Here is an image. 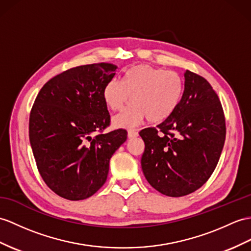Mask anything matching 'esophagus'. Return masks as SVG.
Here are the masks:
<instances>
[{"label":"esophagus","mask_w":251,"mask_h":251,"mask_svg":"<svg viewBox=\"0 0 251 251\" xmlns=\"http://www.w3.org/2000/svg\"><path fill=\"white\" fill-rule=\"evenodd\" d=\"M138 136V132L134 129H130L127 131V137L129 138H134V137H137Z\"/></svg>","instance_id":"esophagus-1"}]
</instances>
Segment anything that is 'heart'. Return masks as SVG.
Masks as SVG:
<instances>
[{"instance_id":"obj_1","label":"heart","mask_w":251,"mask_h":251,"mask_svg":"<svg viewBox=\"0 0 251 251\" xmlns=\"http://www.w3.org/2000/svg\"><path fill=\"white\" fill-rule=\"evenodd\" d=\"M182 91L183 81L176 71L136 65L126 71L122 81L109 79L103 88V99L109 109L121 111L131 97L132 105L115 116L113 124L132 127L145 117L151 124L166 120L180 103Z\"/></svg>"}]
</instances>
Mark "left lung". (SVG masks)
<instances>
[{"mask_svg":"<svg viewBox=\"0 0 251 251\" xmlns=\"http://www.w3.org/2000/svg\"><path fill=\"white\" fill-rule=\"evenodd\" d=\"M175 112L156 127L139 132L145 142L142 168L149 184L169 197H182L209 180L226 138L222 103L210 83L189 70Z\"/></svg>","mask_w":251,"mask_h":251,"instance_id":"8db88e82","label":"left lung"}]
</instances>
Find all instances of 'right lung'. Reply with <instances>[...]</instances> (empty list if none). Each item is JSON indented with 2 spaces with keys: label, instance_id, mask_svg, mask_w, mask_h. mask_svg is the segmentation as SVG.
I'll return each instance as SVG.
<instances>
[{
  "label": "right lung",
  "instance_id": "right-lung-1",
  "mask_svg": "<svg viewBox=\"0 0 251 251\" xmlns=\"http://www.w3.org/2000/svg\"><path fill=\"white\" fill-rule=\"evenodd\" d=\"M116 70L107 63L78 66L51 78L36 97L30 147L41 178L65 199L83 200L99 191L109 160L126 140V130L101 133L111 121L103 88Z\"/></svg>",
  "mask_w": 251,
  "mask_h": 251
}]
</instances>
